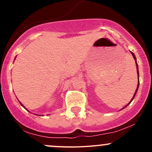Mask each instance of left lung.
<instances>
[{"instance_id": "left-lung-1", "label": "left lung", "mask_w": 152, "mask_h": 152, "mask_svg": "<svg viewBox=\"0 0 152 152\" xmlns=\"http://www.w3.org/2000/svg\"><path fill=\"white\" fill-rule=\"evenodd\" d=\"M131 52V53H132V56H133V58H134V60H135V63H136V66H137V75H138V85H137V89H136V91H135V93H134V96H133V97H132V99H131V101L129 102V103L128 104H127V105L125 106V107H124V108H122L121 109V110L122 109H124V108H126L127 106L129 105V104H130L131 102H132V101H133V99H134V97H135V95L136 94H137V91H138V88H139V68H138V64H137V58H136V56H135V55H134V53H133V52H132V51H130Z\"/></svg>"}]
</instances>
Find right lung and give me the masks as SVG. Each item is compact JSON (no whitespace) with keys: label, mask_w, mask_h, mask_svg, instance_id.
<instances>
[{"label":"right lung","mask_w":152,"mask_h":152,"mask_svg":"<svg viewBox=\"0 0 152 152\" xmlns=\"http://www.w3.org/2000/svg\"><path fill=\"white\" fill-rule=\"evenodd\" d=\"M20 105H21V106H23V108H25V109H26V107H25V106H24L23 105V104H21V103H20ZM26 109V110H28L27 109ZM29 112H30V111H29ZM36 115H37V114H36Z\"/></svg>","instance_id":"right-lung-1"}]
</instances>
